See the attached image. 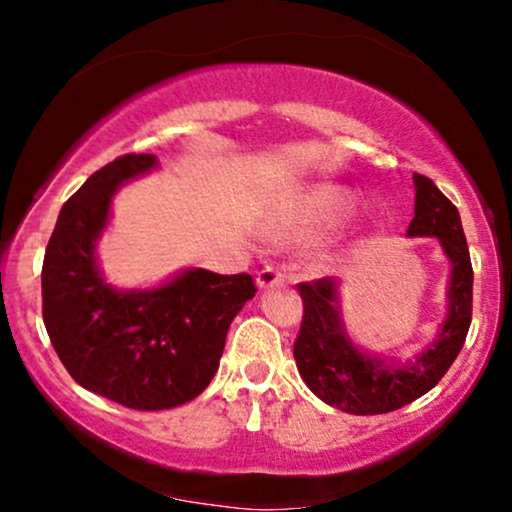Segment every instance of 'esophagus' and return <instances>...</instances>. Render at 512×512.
<instances>
[{"instance_id":"esophagus-1","label":"esophagus","mask_w":512,"mask_h":512,"mask_svg":"<svg viewBox=\"0 0 512 512\" xmlns=\"http://www.w3.org/2000/svg\"><path fill=\"white\" fill-rule=\"evenodd\" d=\"M257 289L260 291H267L272 289V286H279L284 284V272H281L279 267H274V264H269V267H264L260 274H257Z\"/></svg>"}]
</instances>
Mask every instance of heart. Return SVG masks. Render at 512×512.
<instances>
[{"instance_id": "b5f03b06", "label": "heart", "mask_w": 512, "mask_h": 512, "mask_svg": "<svg viewBox=\"0 0 512 512\" xmlns=\"http://www.w3.org/2000/svg\"><path fill=\"white\" fill-rule=\"evenodd\" d=\"M354 207V195L342 185H313L296 192L276 209L269 221L272 233L281 238H298L305 233L332 226Z\"/></svg>"}]
</instances>
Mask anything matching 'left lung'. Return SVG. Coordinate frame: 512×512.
Masks as SVG:
<instances>
[{
    "mask_svg": "<svg viewBox=\"0 0 512 512\" xmlns=\"http://www.w3.org/2000/svg\"><path fill=\"white\" fill-rule=\"evenodd\" d=\"M414 219L409 238H436L450 260L448 313L438 334L409 361L358 349L344 330L339 281L332 276L301 284L303 322L293 358L305 385L346 414H387L414 402L440 383L460 354L472 322V262L460 211L426 175L414 173Z\"/></svg>",
    "mask_w": 512,
    "mask_h": 512,
    "instance_id": "8db88e82",
    "label": "left lung"
}]
</instances>
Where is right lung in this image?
Here are the masks:
<instances>
[{"instance_id": "obj_1", "label": "right lung", "mask_w": 512, "mask_h": 512, "mask_svg": "<svg viewBox=\"0 0 512 512\" xmlns=\"http://www.w3.org/2000/svg\"><path fill=\"white\" fill-rule=\"evenodd\" d=\"M158 168L127 154L67 199L43 260V322L69 375L129 409H173L202 395L219 370L228 327L255 296L250 274L190 267L151 289H117L98 267L115 192Z\"/></svg>"}]
</instances>
